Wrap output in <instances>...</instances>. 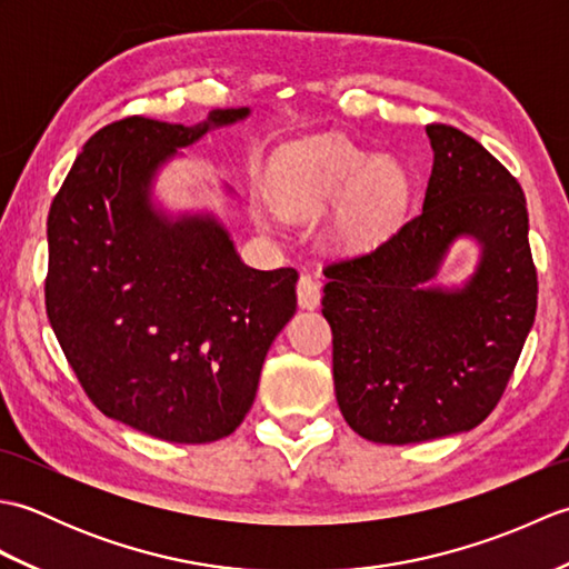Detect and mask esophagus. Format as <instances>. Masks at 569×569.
Instances as JSON below:
<instances>
[{
  "mask_svg": "<svg viewBox=\"0 0 569 569\" xmlns=\"http://www.w3.org/2000/svg\"><path fill=\"white\" fill-rule=\"evenodd\" d=\"M298 306L303 310H316L320 306V283L316 278L303 273L298 281Z\"/></svg>",
  "mask_w": 569,
  "mask_h": 569,
  "instance_id": "obj_1",
  "label": "esophagus"
}]
</instances>
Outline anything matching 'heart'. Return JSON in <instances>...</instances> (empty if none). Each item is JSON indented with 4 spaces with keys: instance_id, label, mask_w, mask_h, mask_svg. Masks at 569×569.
<instances>
[{
    "instance_id": "obj_1",
    "label": "heart",
    "mask_w": 569,
    "mask_h": 569,
    "mask_svg": "<svg viewBox=\"0 0 569 569\" xmlns=\"http://www.w3.org/2000/svg\"><path fill=\"white\" fill-rule=\"evenodd\" d=\"M413 183L396 159H373L347 139H312L288 156L276 200L291 212H320L342 200L335 232L359 247L381 237L408 208Z\"/></svg>"
}]
</instances>
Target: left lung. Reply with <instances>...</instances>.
<instances>
[{
	"mask_svg": "<svg viewBox=\"0 0 569 569\" xmlns=\"http://www.w3.org/2000/svg\"><path fill=\"white\" fill-rule=\"evenodd\" d=\"M422 210L379 247L325 266L337 403L349 428L408 445L477 428L503 396L538 306L518 180L465 131L428 124ZM480 244L462 287H430L457 238Z\"/></svg>",
	"mask_w": 569,
	"mask_h": 569,
	"instance_id": "1",
	"label": "left lung"
}]
</instances>
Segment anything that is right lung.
Masks as SVG:
<instances>
[{
    "mask_svg": "<svg viewBox=\"0 0 569 569\" xmlns=\"http://www.w3.org/2000/svg\"><path fill=\"white\" fill-rule=\"evenodd\" d=\"M247 117L239 107L196 127L107 124L48 212L46 312L68 365L107 418L159 440L234 432L296 312L293 269H251L214 214L153 204L156 176L178 149Z\"/></svg>",
    "mask_w": 569,
    "mask_h": 569,
    "instance_id": "right-lung-1",
    "label": "right lung"
}]
</instances>
